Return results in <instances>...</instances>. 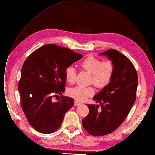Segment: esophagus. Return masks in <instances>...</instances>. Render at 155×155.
Segmentation results:
<instances>
[{"label":"esophagus","mask_w":155,"mask_h":155,"mask_svg":"<svg viewBox=\"0 0 155 155\" xmlns=\"http://www.w3.org/2000/svg\"><path fill=\"white\" fill-rule=\"evenodd\" d=\"M82 104L81 103V102H78V101H74V106H81Z\"/></svg>","instance_id":"1"}]
</instances>
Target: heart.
<instances>
[{"label": "heart", "mask_w": 155, "mask_h": 155, "mask_svg": "<svg viewBox=\"0 0 155 155\" xmlns=\"http://www.w3.org/2000/svg\"><path fill=\"white\" fill-rule=\"evenodd\" d=\"M84 70L91 74V82L99 88H103L110 83L114 71V64L111 61H102L93 56H89L81 63ZM77 70L73 66H68L65 70V77L68 82L73 84L75 81ZM69 96L80 102H83L93 96L94 89L92 87L75 86L69 88Z\"/></svg>", "instance_id": "b5f03b06"}]
</instances>
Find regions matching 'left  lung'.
Wrapping results in <instances>:
<instances>
[{
    "label": "left lung",
    "instance_id": "1",
    "mask_svg": "<svg viewBox=\"0 0 155 155\" xmlns=\"http://www.w3.org/2000/svg\"><path fill=\"white\" fill-rule=\"evenodd\" d=\"M101 55L113 62L114 71L111 81L93 99L98 105L87 104L89 114L82 126L93 136H104L120 126L136 101L138 78L135 68L126 56L116 49H109Z\"/></svg>",
    "mask_w": 155,
    "mask_h": 155
}]
</instances>
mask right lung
Segmentation results:
<instances>
[{
	"label": "right lung",
	"mask_w": 155,
	"mask_h": 155,
	"mask_svg": "<svg viewBox=\"0 0 155 155\" xmlns=\"http://www.w3.org/2000/svg\"><path fill=\"white\" fill-rule=\"evenodd\" d=\"M82 58L81 53L51 44L37 49L24 62L18 85L21 107L29 124L39 133L56 131L74 105L71 97L62 96L54 102L51 99L65 90L66 69Z\"/></svg>",
	"instance_id": "add662e5"
}]
</instances>
